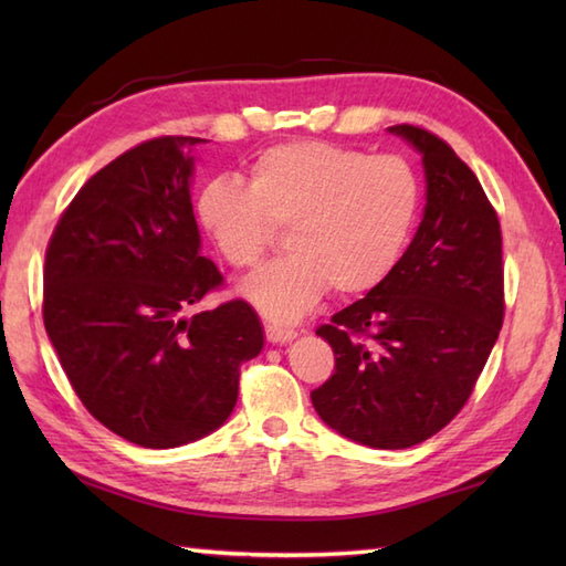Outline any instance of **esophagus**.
Segmentation results:
<instances>
[{"mask_svg": "<svg viewBox=\"0 0 566 566\" xmlns=\"http://www.w3.org/2000/svg\"><path fill=\"white\" fill-rule=\"evenodd\" d=\"M264 335H268V340L272 345H284V343H292L296 338V331L282 328V326H264Z\"/></svg>", "mask_w": 566, "mask_h": 566, "instance_id": "34e87169", "label": "esophagus"}]
</instances>
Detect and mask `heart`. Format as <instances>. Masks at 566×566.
<instances>
[{
    "instance_id": "obj_1",
    "label": "heart",
    "mask_w": 566,
    "mask_h": 566,
    "mask_svg": "<svg viewBox=\"0 0 566 566\" xmlns=\"http://www.w3.org/2000/svg\"><path fill=\"white\" fill-rule=\"evenodd\" d=\"M197 221L219 255L252 268L286 226L290 255L240 284V296L274 323H294L331 286L355 296L396 268L420 213V179L399 155H375L328 140H290L255 155L248 182L209 179Z\"/></svg>"
}]
</instances>
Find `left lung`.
<instances>
[{"instance_id": "obj_1", "label": "left lung", "mask_w": 566, "mask_h": 566, "mask_svg": "<svg viewBox=\"0 0 566 566\" xmlns=\"http://www.w3.org/2000/svg\"><path fill=\"white\" fill-rule=\"evenodd\" d=\"M387 130L423 160V219L387 280L316 331L335 371L311 401L343 438L403 450L472 394L503 323V268L499 216L476 175L423 128Z\"/></svg>"}]
</instances>
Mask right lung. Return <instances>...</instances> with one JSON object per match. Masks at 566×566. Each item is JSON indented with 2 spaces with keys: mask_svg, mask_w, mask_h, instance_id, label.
<instances>
[{
  "mask_svg": "<svg viewBox=\"0 0 566 566\" xmlns=\"http://www.w3.org/2000/svg\"><path fill=\"white\" fill-rule=\"evenodd\" d=\"M199 143L155 138L102 167L45 250L43 323L72 389L102 426L150 450L221 428L240 365L264 345L240 298L187 316L223 282L191 209Z\"/></svg>",
  "mask_w": 566,
  "mask_h": 566,
  "instance_id": "add662e5",
  "label": "right lung"
}]
</instances>
